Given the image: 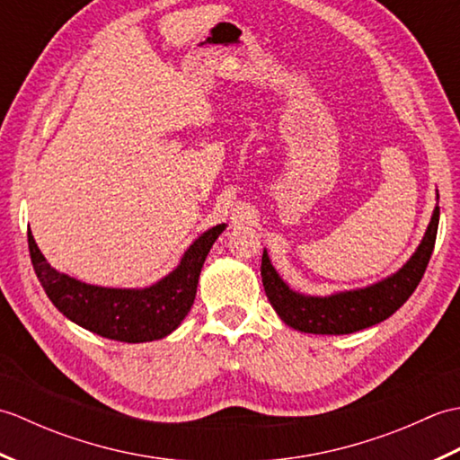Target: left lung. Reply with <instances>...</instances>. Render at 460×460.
<instances>
[{
    "mask_svg": "<svg viewBox=\"0 0 460 460\" xmlns=\"http://www.w3.org/2000/svg\"><path fill=\"white\" fill-rule=\"evenodd\" d=\"M438 201V191H437ZM438 229V203L419 247L405 265L394 275L374 285L332 292L328 296H312L290 288L272 267L267 249L262 251L261 277L270 306L277 310L287 326L305 334H351V332L376 326L402 308L421 282L429 259L433 255Z\"/></svg>",
    "mask_w": 460,
    "mask_h": 460,
    "instance_id": "8db88e82",
    "label": "left lung"
}]
</instances>
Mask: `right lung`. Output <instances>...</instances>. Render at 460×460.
<instances>
[{"label": "right lung", "mask_w": 460, "mask_h": 460, "mask_svg": "<svg viewBox=\"0 0 460 460\" xmlns=\"http://www.w3.org/2000/svg\"><path fill=\"white\" fill-rule=\"evenodd\" d=\"M227 225L208 229L185 249L178 267L144 288H111L68 277L47 262L33 233H27L35 275L58 312L102 338L142 344L170 336L193 306L199 272Z\"/></svg>", "instance_id": "right-lung-1"}]
</instances>
